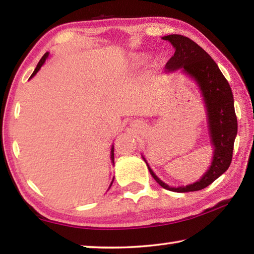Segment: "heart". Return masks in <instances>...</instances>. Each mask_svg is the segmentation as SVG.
<instances>
[{
	"instance_id": "b5f03b06",
	"label": "heart",
	"mask_w": 254,
	"mask_h": 254,
	"mask_svg": "<svg viewBox=\"0 0 254 254\" xmlns=\"http://www.w3.org/2000/svg\"><path fill=\"white\" fill-rule=\"evenodd\" d=\"M142 59H143L142 57H136V58H135V60H142Z\"/></svg>"
}]
</instances>
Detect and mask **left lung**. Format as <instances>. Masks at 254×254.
I'll return each mask as SVG.
<instances>
[{
	"mask_svg": "<svg viewBox=\"0 0 254 254\" xmlns=\"http://www.w3.org/2000/svg\"><path fill=\"white\" fill-rule=\"evenodd\" d=\"M162 39L168 40L175 48L174 56L166 64V71L183 69L199 86L207 109L208 131L210 142L214 145V156L207 173L198 182L186 187L168 186L157 177L148 163L147 166L150 174L162 188L177 192L200 190L224 174L231 165L238 133L233 94L216 63L196 42L182 34H170L162 37Z\"/></svg>",
	"mask_w": 254,
	"mask_h": 254,
	"instance_id": "left-lung-1",
	"label": "left lung"
}]
</instances>
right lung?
Here are the masks:
<instances>
[{
    "mask_svg": "<svg viewBox=\"0 0 254 254\" xmlns=\"http://www.w3.org/2000/svg\"><path fill=\"white\" fill-rule=\"evenodd\" d=\"M48 56H49V54L48 53H46L44 56H42V58L40 59V62L39 63H38V65H37V67H36V69H34V71L32 72V75H31V77H33L34 75H36L37 74V72H38V70H39L40 69V68H41V66L42 65H44V64H45V62H46V59L47 58H48ZM31 77H30V78H31ZM111 160L112 161H113L114 162V147H112V150H111ZM114 180V179H113ZM112 183H113V182H112ZM112 183H111V186H112ZM110 186V187H111Z\"/></svg>",
    "mask_w": 254,
    "mask_h": 254,
    "instance_id": "obj_1",
    "label": "right lung"
}]
</instances>
